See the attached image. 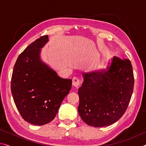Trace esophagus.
I'll use <instances>...</instances> for the list:
<instances>
[{
    "instance_id": "esophagus-1",
    "label": "esophagus",
    "mask_w": 146,
    "mask_h": 146,
    "mask_svg": "<svg viewBox=\"0 0 146 146\" xmlns=\"http://www.w3.org/2000/svg\"><path fill=\"white\" fill-rule=\"evenodd\" d=\"M81 84L80 79H79L77 77H74L73 78V85L75 87H78Z\"/></svg>"
}]
</instances>
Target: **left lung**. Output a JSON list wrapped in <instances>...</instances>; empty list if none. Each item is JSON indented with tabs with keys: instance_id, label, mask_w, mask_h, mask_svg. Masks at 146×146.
Listing matches in <instances>:
<instances>
[{
	"instance_id": "left-lung-1",
	"label": "left lung",
	"mask_w": 146,
	"mask_h": 146,
	"mask_svg": "<svg viewBox=\"0 0 146 146\" xmlns=\"http://www.w3.org/2000/svg\"><path fill=\"white\" fill-rule=\"evenodd\" d=\"M82 76L78 111L84 122L98 127L119 120L129 105L134 87L129 59L113 56L106 69L83 73Z\"/></svg>"
}]
</instances>
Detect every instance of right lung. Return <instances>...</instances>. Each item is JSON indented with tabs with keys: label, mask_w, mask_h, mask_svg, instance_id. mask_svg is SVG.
<instances>
[{
	"label": "right lung",
	"mask_w": 146,
	"mask_h": 146,
	"mask_svg": "<svg viewBox=\"0 0 146 146\" xmlns=\"http://www.w3.org/2000/svg\"><path fill=\"white\" fill-rule=\"evenodd\" d=\"M48 41V36L44 35L27 47L17 58L11 77L17 108L24 120L36 125L55 118L72 85L71 79L60 78L41 60V48Z\"/></svg>",
	"instance_id": "obj_1"
}]
</instances>
